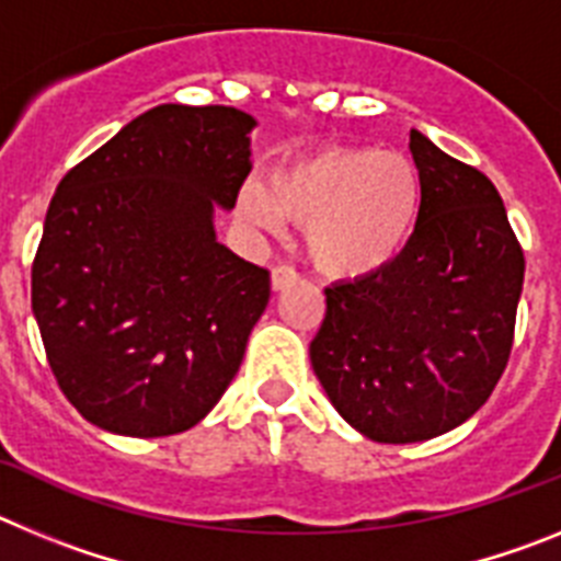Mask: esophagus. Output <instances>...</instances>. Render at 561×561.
<instances>
[{
	"label": "esophagus",
	"instance_id": "esophagus-1",
	"mask_svg": "<svg viewBox=\"0 0 561 561\" xmlns=\"http://www.w3.org/2000/svg\"><path fill=\"white\" fill-rule=\"evenodd\" d=\"M295 280H297V272L291 270V266H275V270H272V291L289 289Z\"/></svg>",
	"mask_w": 561,
	"mask_h": 561
}]
</instances>
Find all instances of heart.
<instances>
[{"mask_svg": "<svg viewBox=\"0 0 561 561\" xmlns=\"http://www.w3.org/2000/svg\"><path fill=\"white\" fill-rule=\"evenodd\" d=\"M424 207L421 171L408 153L336 146L275 168L266 193L247 187L238 213L257 230L280 219L306 227L311 264L329 277L376 275L408 250Z\"/></svg>", "mask_w": 561, "mask_h": 561, "instance_id": "heart-1", "label": "heart"}]
</instances>
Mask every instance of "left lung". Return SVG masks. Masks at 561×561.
<instances>
[{"label": "left lung", "instance_id": "8db88e82", "mask_svg": "<svg viewBox=\"0 0 561 561\" xmlns=\"http://www.w3.org/2000/svg\"><path fill=\"white\" fill-rule=\"evenodd\" d=\"M424 207L408 250L325 289L311 368L336 413L379 444L472 419L512 354L525 257L489 176L410 131Z\"/></svg>", "mask_w": 561, "mask_h": 561}]
</instances>
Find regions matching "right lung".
<instances>
[{"mask_svg":"<svg viewBox=\"0 0 561 561\" xmlns=\"http://www.w3.org/2000/svg\"><path fill=\"white\" fill-rule=\"evenodd\" d=\"M255 117L162 103L76 165L49 202L33 317L49 368L95 427L162 438L199 424L241 368L270 272L216 238L252 171Z\"/></svg>","mask_w":561,"mask_h":561,"instance_id":"add662e5","label":"right lung"}]
</instances>
